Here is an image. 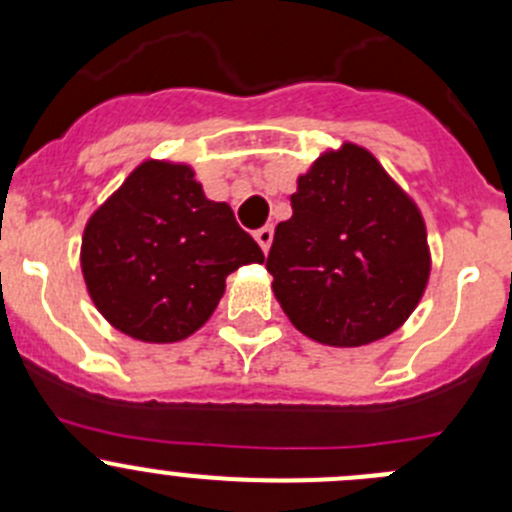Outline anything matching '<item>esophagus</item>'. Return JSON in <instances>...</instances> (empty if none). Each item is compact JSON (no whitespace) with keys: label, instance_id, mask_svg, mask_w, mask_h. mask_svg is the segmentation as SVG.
Wrapping results in <instances>:
<instances>
[{"label":"esophagus","instance_id":"1","mask_svg":"<svg viewBox=\"0 0 512 512\" xmlns=\"http://www.w3.org/2000/svg\"><path fill=\"white\" fill-rule=\"evenodd\" d=\"M272 235H275V230H272V225L260 227V230L255 232V240H257V245L262 247V252L270 250V245H272Z\"/></svg>","mask_w":512,"mask_h":512}]
</instances>
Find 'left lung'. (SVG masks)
<instances>
[{
  "mask_svg": "<svg viewBox=\"0 0 512 512\" xmlns=\"http://www.w3.org/2000/svg\"><path fill=\"white\" fill-rule=\"evenodd\" d=\"M289 200L265 262L289 322L329 347L396 332L431 272L414 200L354 143L314 160Z\"/></svg>",
  "mask_w": 512,
  "mask_h": 512,
  "instance_id": "obj_1",
  "label": "left lung"
}]
</instances>
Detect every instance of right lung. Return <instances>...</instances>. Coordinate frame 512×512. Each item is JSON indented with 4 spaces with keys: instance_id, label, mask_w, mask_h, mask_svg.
Here are the masks:
<instances>
[{
    "instance_id": "1",
    "label": "right lung",
    "mask_w": 512,
    "mask_h": 512,
    "mask_svg": "<svg viewBox=\"0 0 512 512\" xmlns=\"http://www.w3.org/2000/svg\"><path fill=\"white\" fill-rule=\"evenodd\" d=\"M265 262L230 205L208 200L190 165L146 160L91 215L81 272L96 309L133 339L170 344L203 327L225 277Z\"/></svg>"
}]
</instances>
